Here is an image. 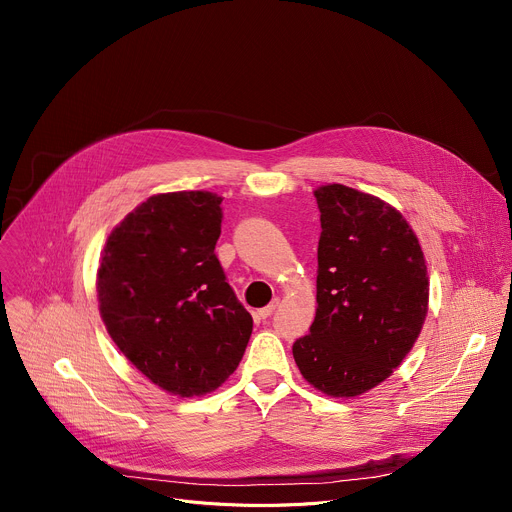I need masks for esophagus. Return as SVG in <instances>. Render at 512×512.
<instances>
[{"label": "esophagus", "instance_id": "esophagus-1", "mask_svg": "<svg viewBox=\"0 0 512 512\" xmlns=\"http://www.w3.org/2000/svg\"><path fill=\"white\" fill-rule=\"evenodd\" d=\"M277 306H279V298H273V300H271V304H267L265 308H261V310L257 312V316H259L261 320H267V318L277 310Z\"/></svg>", "mask_w": 512, "mask_h": 512}]
</instances>
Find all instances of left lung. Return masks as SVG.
I'll return each instance as SVG.
<instances>
[{"instance_id":"1","label":"left lung","mask_w":512,"mask_h":512,"mask_svg":"<svg viewBox=\"0 0 512 512\" xmlns=\"http://www.w3.org/2000/svg\"><path fill=\"white\" fill-rule=\"evenodd\" d=\"M316 318L294 342L304 379L356 397L391 377L413 348L429 300L427 265L403 214L342 184L320 186Z\"/></svg>"}]
</instances>
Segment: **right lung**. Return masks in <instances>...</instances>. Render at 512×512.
Returning <instances> with one entry per match:
<instances>
[{
  "label": "right lung",
  "mask_w": 512,
  "mask_h": 512,
  "mask_svg": "<svg viewBox=\"0 0 512 512\" xmlns=\"http://www.w3.org/2000/svg\"><path fill=\"white\" fill-rule=\"evenodd\" d=\"M221 202L202 190L150 196L111 231L97 271L109 336L141 375L180 397L221 387L253 332L214 255Z\"/></svg>",
  "instance_id": "1"
}]
</instances>
